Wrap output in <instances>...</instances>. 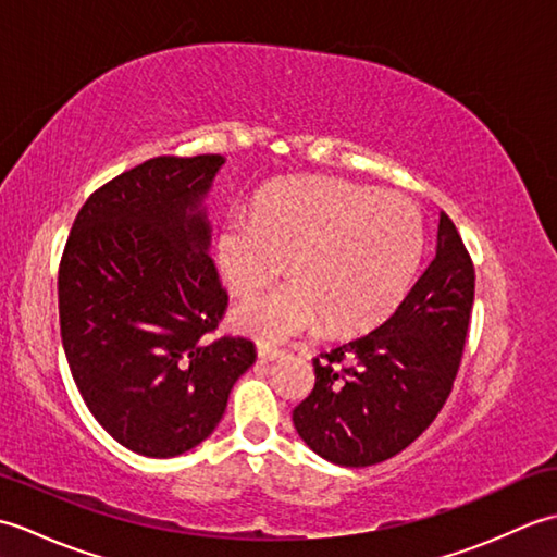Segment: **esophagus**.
Returning <instances> with one entry per match:
<instances>
[{
	"label": "esophagus",
	"instance_id": "esophagus-1",
	"mask_svg": "<svg viewBox=\"0 0 557 557\" xmlns=\"http://www.w3.org/2000/svg\"><path fill=\"white\" fill-rule=\"evenodd\" d=\"M282 354L285 351H280V349H272V347H268V345H258V359L263 361V363H270V361H277Z\"/></svg>",
	"mask_w": 557,
	"mask_h": 557
}]
</instances>
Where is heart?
I'll list each match as a JSON object with an SVG mask.
<instances>
[{
  "label": "heart",
  "mask_w": 557,
  "mask_h": 557,
  "mask_svg": "<svg viewBox=\"0 0 557 557\" xmlns=\"http://www.w3.org/2000/svg\"><path fill=\"white\" fill-rule=\"evenodd\" d=\"M423 253V222L407 198L335 180L272 188L218 234V265L236 292L268 285L292 258L294 280L234 306L244 335L285 345L373 325L405 299Z\"/></svg>",
  "instance_id": "obj_1"
}]
</instances>
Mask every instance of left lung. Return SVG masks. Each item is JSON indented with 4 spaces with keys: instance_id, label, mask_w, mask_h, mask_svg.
Here are the masks:
<instances>
[{
    "instance_id": "8db88e82",
    "label": "left lung",
    "mask_w": 557,
    "mask_h": 557,
    "mask_svg": "<svg viewBox=\"0 0 557 557\" xmlns=\"http://www.w3.org/2000/svg\"><path fill=\"white\" fill-rule=\"evenodd\" d=\"M474 304V265L445 212L435 258L371 333L313 359L315 385L294 409L301 441L339 467L395 457L429 429L453 389Z\"/></svg>"
}]
</instances>
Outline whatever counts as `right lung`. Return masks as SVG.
<instances>
[{
    "mask_svg": "<svg viewBox=\"0 0 557 557\" xmlns=\"http://www.w3.org/2000/svg\"><path fill=\"white\" fill-rule=\"evenodd\" d=\"M222 156L152 158L92 194L59 265V325L78 393L116 443L168 459L218 429L251 369L244 337L208 339L227 306L203 200Z\"/></svg>",
    "mask_w": 557,
    "mask_h": 557,
    "instance_id": "add662e5",
    "label": "right lung"
}]
</instances>
